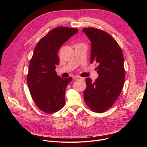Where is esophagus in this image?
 <instances>
[{"label":"esophagus","mask_w":147,"mask_h":147,"mask_svg":"<svg viewBox=\"0 0 147 147\" xmlns=\"http://www.w3.org/2000/svg\"><path fill=\"white\" fill-rule=\"evenodd\" d=\"M73 78H74V80H80V79H81V78H82L81 77H79V76H74V77H73Z\"/></svg>","instance_id":"1"}]
</instances>
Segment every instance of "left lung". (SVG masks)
Listing matches in <instances>:
<instances>
[{"label": "left lung", "mask_w": 147, "mask_h": 147, "mask_svg": "<svg viewBox=\"0 0 147 147\" xmlns=\"http://www.w3.org/2000/svg\"><path fill=\"white\" fill-rule=\"evenodd\" d=\"M82 31L91 42L90 63L97 64L99 76L95 81L86 78L84 99L91 110L103 113L113 105L122 91L125 78L123 54L108 33L93 27Z\"/></svg>", "instance_id": "8db88e82"}]
</instances>
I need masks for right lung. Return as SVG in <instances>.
<instances>
[{"mask_svg":"<svg viewBox=\"0 0 147 147\" xmlns=\"http://www.w3.org/2000/svg\"><path fill=\"white\" fill-rule=\"evenodd\" d=\"M78 29L58 27L41 38L29 64L27 83L36 107L47 113L60 111L65 104V92L72 78H61L55 69L59 63L57 52Z\"/></svg>","mask_w":147,"mask_h":147,"instance_id":"obj_1","label":"right lung"}]
</instances>
